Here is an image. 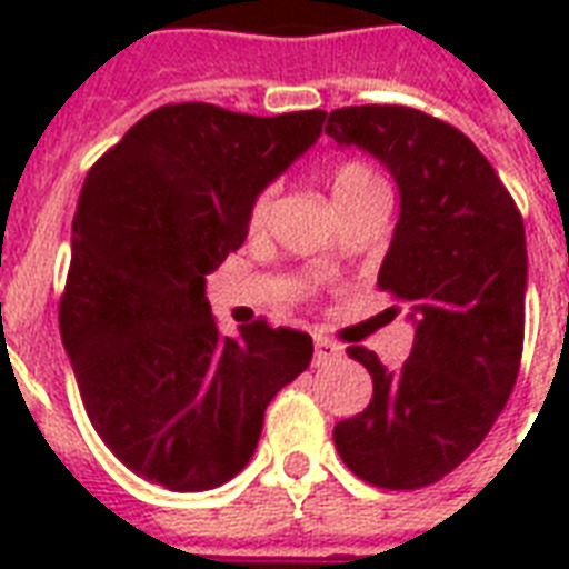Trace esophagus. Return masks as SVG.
I'll use <instances>...</instances> for the list:
<instances>
[{
	"instance_id": "1",
	"label": "esophagus",
	"mask_w": 569,
	"mask_h": 569,
	"mask_svg": "<svg viewBox=\"0 0 569 569\" xmlns=\"http://www.w3.org/2000/svg\"><path fill=\"white\" fill-rule=\"evenodd\" d=\"M337 357H342V346L328 337H316V363H330Z\"/></svg>"
}]
</instances>
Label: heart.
Segmentation results:
<instances>
[{"label": "heart", "mask_w": 569, "mask_h": 569, "mask_svg": "<svg viewBox=\"0 0 569 569\" xmlns=\"http://www.w3.org/2000/svg\"><path fill=\"white\" fill-rule=\"evenodd\" d=\"M375 182H380V180L375 177L372 171H369V168H366V164L348 162V164H342V168H337L333 180H330V189H333V200H339V197H348V194H355V191L369 189V186H375ZM268 209H271V191H262V194L253 200V209H250V223H253V227H259V223L268 218Z\"/></svg>", "instance_id": "obj_1"}]
</instances>
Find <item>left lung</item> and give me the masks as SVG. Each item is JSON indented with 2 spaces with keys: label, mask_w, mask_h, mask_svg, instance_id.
<instances>
[{
  "label": "left lung",
  "mask_w": 569,
  "mask_h": 569,
  "mask_svg": "<svg viewBox=\"0 0 569 569\" xmlns=\"http://www.w3.org/2000/svg\"><path fill=\"white\" fill-rule=\"evenodd\" d=\"M396 180L401 209L378 286L410 307L413 351L372 375L363 413L333 428L339 458L387 490L433 485L481 446L508 405L526 330V227L520 209L460 129L407 106H351L325 127Z\"/></svg>",
  "instance_id": "8db88e82"
}]
</instances>
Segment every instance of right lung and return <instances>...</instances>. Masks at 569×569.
Listing matches in <instances>:
<instances>
[{"label":"right lung","instance_id":"obj_1","mask_svg":"<svg viewBox=\"0 0 569 569\" xmlns=\"http://www.w3.org/2000/svg\"><path fill=\"white\" fill-rule=\"evenodd\" d=\"M325 118L162 106L84 177L61 342L102 442L153 485L200 493L239 476L268 401L310 366L301 330L259 319L218 333L206 274L241 248L253 200L319 141Z\"/></svg>","mask_w":569,"mask_h":569}]
</instances>
